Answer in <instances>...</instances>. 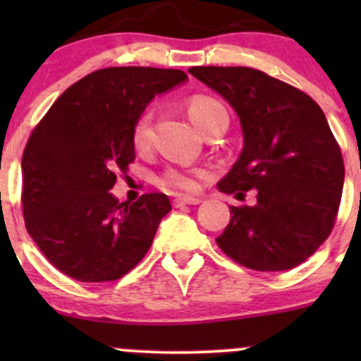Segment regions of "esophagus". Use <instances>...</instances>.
<instances>
[{"label":"esophagus","instance_id":"obj_1","mask_svg":"<svg viewBox=\"0 0 361 361\" xmlns=\"http://www.w3.org/2000/svg\"><path fill=\"white\" fill-rule=\"evenodd\" d=\"M201 199L192 197V195H178V197L173 199L174 207H181V206H188V204H199Z\"/></svg>","mask_w":361,"mask_h":361}]
</instances>
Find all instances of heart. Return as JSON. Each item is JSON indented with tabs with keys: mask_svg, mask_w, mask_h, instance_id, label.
I'll return each instance as SVG.
<instances>
[{
	"mask_svg": "<svg viewBox=\"0 0 361 361\" xmlns=\"http://www.w3.org/2000/svg\"><path fill=\"white\" fill-rule=\"evenodd\" d=\"M188 115H190L192 122L197 126V129L204 133L214 118L220 115H225L224 106L216 101L209 99V97H192L188 103ZM150 133H152V113H145L140 116L133 130V140L136 148H147L150 143ZM201 173L190 169H183V167H171L160 178V185L166 188H174V190H194L197 185V178Z\"/></svg>",
	"mask_w": 361,
	"mask_h": 361,
	"instance_id": "1",
	"label": "heart"
}]
</instances>
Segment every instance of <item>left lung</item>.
<instances>
[{
	"label": "left lung",
	"mask_w": 361,
	"mask_h": 361,
	"mask_svg": "<svg viewBox=\"0 0 361 361\" xmlns=\"http://www.w3.org/2000/svg\"><path fill=\"white\" fill-rule=\"evenodd\" d=\"M188 73L220 94L241 122L243 150L218 190H257L255 206H231L218 246L255 271L297 267L332 232L344 187V162L325 113L307 94L258 69Z\"/></svg>",
	"instance_id": "8db88e82"
}]
</instances>
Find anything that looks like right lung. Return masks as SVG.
<instances>
[{"label": "right lung", "mask_w": 361, "mask_h": 361, "mask_svg": "<svg viewBox=\"0 0 361 361\" xmlns=\"http://www.w3.org/2000/svg\"><path fill=\"white\" fill-rule=\"evenodd\" d=\"M188 80L180 69L106 68L61 94L23 155L25 228L47 260L83 283L115 281L150 250L169 197L111 194L136 159L133 130L148 104Z\"/></svg>", "instance_id": "right-lung-1"}]
</instances>
